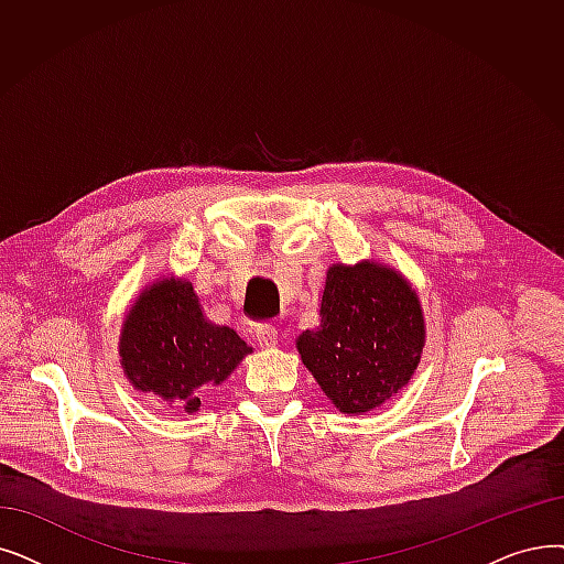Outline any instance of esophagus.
<instances>
[{"instance_id": "34e87169", "label": "esophagus", "mask_w": 564, "mask_h": 564, "mask_svg": "<svg viewBox=\"0 0 564 564\" xmlns=\"http://www.w3.org/2000/svg\"><path fill=\"white\" fill-rule=\"evenodd\" d=\"M276 338H279V329L274 325H258L256 327V340L260 348H274L276 346Z\"/></svg>"}]
</instances>
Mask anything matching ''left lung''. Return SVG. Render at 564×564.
I'll use <instances>...</instances> for the list:
<instances>
[{"mask_svg":"<svg viewBox=\"0 0 564 564\" xmlns=\"http://www.w3.org/2000/svg\"><path fill=\"white\" fill-rule=\"evenodd\" d=\"M424 348L422 306L380 264H334L325 276L321 325L297 338L306 369L348 414L382 405L410 380Z\"/></svg>","mask_w":564,"mask_h":564,"instance_id":"8db88e82","label":"left lung"}]
</instances>
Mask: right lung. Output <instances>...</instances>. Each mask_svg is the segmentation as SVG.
Here are the masks:
<instances>
[{
    "label": "right lung",
    "instance_id": "right-lung-1",
    "mask_svg": "<svg viewBox=\"0 0 564 564\" xmlns=\"http://www.w3.org/2000/svg\"><path fill=\"white\" fill-rule=\"evenodd\" d=\"M251 348L235 329L214 325L188 281H161L131 308L121 332V366L142 391L186 412L200 408Z\"/></svg>",
    "mask_w": 564,
    "mask_h": 564
}]
</instances>
